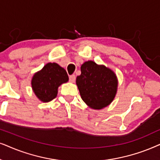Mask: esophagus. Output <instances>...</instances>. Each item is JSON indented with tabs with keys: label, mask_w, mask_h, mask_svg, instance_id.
Instances as JSON below:
<instances>
[{
	"label": "esophagus",
	"mask_w": 160,
	"mask_h": 160,
	"mask_svg": "<svg viewBox=\"0 0 160 160\" xmlns=\"http://www.w3.org/2000/svg\"><path fill=\"white\" fill-rule=\"evenodd\" d=\"M75 75L74 74H72V75L69 76V81L71 82H74L75 81Z\"/></svg>",
	"instance_id": "esophagus-1"
}]
</instances>
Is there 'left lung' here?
Wrapping results in <instances>:
<instances>
[{"label":"left lung","mask_w":160,"mask_h":160,"mask_svg":"<svg viewBox=\"0 0 160 160\" xmlns=\"http://www.w3.org/2000/svg\"><path fill=\"white\" fill-rule=\"evenodd\" d=\"M80 70L81 74L77 77L76 84L85 103L95 110L109 105L116 97L118 88L114 72L92 61L85 62Z\"/></svg>","instance_id":"1"}]
</instances>
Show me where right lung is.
Masks as SVG:
<instances>
[{
	"label": "right lung",
	"instance_id": "1",
	"mask_svg": "<svg viewBox=\"0 0 160 160\" xmlns=\"http://www.w3.org/2000/svg\"><path fill=\"white\" fill-rule=\"evenodd\" d=\"M69 80L66 70L56 63H48L42 70L34 74L31 86L40 101H52L58 94V88Z\"/></svg>",
	"mask_w": 160,
	"mask_h": 160
}]
</instances>
